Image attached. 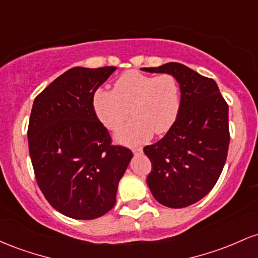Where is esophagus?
Returning <instances> with one entry per match:
<instances>
[{
    "label": "esophagus",
    "instance_id": "34e87169",
    "mask_svg": "<svg viewBox=\"0 0 258 258\" xmlns=\"http://www.w3.org/2000/svg\"><path fill=\"white\" fill-rule=\"evenodd\" d=\"M132 150H133V153H142V152H143V148H142V147H135V148H132Z\"/></svg>",
    "mask_w": 258,
    "mask_h": 258
}]
</instances>
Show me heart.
<instances>
[{
	"label": "heart",
	"mask_w": 258,
	"mask_h": 258,
	"mask_svg": "<svg viewBox=\"0 0 258 258\" xmlns=\"http://www.w3.org/2000/svg\"><path fill=\"white\" fill-rule=\"evenodd\" d=\"M92 105L105 128L117 131L132 114L135 119L117 133L122 143L147 141L153 131L164 135L172 128L180 110V87L171 74L148 75L137 70L121 74L114 90L98 88Z\"/></svg>",
	"instance_id": "b5f03b06"
}]
</instances>
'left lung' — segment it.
Instances as JSON below:
<instances>
[{"instance_id": "8db88e82", "label": "left lung", "mask_w": 258, "mask_h": 258, "mask_svg": "<svg viewBox=\"0 0 258 258\" xmlns=\"http://www.w3.org/2000/svg\"><path fill=\"white\" fill-rule=\"evenodd\" d=\"M144 72L171 74L180 87V110L172 128L159 142L144 147L152 162L147 184L156 201L182 209L203 199L214 188L229 147L228 104L215 80L179 63Z\"/></svg>"}]
</instances>
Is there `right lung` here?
I'll use <instances>...</instances> for the list:
<instances>
[{"mask_svg":"<svg viewBox=\"0 0 258 258\" xmlns=\"http://www.w3.org/2000/svg\"><path fill=\"white\" fill-rule=\"evenodd\" d=\"M116 67H75L35 98L28 127L35 178L47 201L75 220H94L116 203L133 154L112 146L92 105L94 91Z\"/></svg>","mask_w":258,"mask_h":258,"instance_id":"1","label":"right lung"}]
</instances>
